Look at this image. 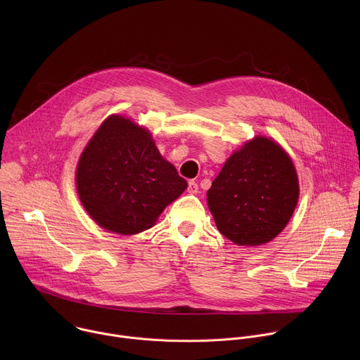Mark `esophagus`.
<instances>
[{
    "label": "esophagus",
    "mask_w": 360,
    "mask_h": 360,
    "mask_svg": "<svg viewBox=\"0 0 360 360\" xmlns=\"http://www.w3.org/2000/svg\"><path fill=\"white\" fill-rule=\"evenodd\" d=\"M198 189H199V188H198V184H196L195 181H189V182H188V192H189V193H196Z\"/></svg>",
    "instance_id": "obj_1"
}]
</instances>
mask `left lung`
I'll return each mask as SVG.
<instances>
[{
  "mask_svg": "<svg viewBox=\"0 0 360 360\" xmlns=\"http://www.w3.org/2000/svg\"><path fill=\"white\" fill-rule=\"evenodd\" d=\"M297 198V175L288 153L256 136L225 162L208 191V207L224 236L256 246L282 232Z\"/></svg>",
  "mask_w": 360,
  "mask_h": 360,
  "instance_id": "obj_1",
  "label": "left lung"
}]
</instances>
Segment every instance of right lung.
<instances>
[{"mask_svg": "<svg viewBox=\"0 0 360 360\" xmlns=\"http://www.w3.org/2000/svg\"><path fill=\"white\" fill-rule=\"evenodd\" d=\"M77 189L99 226L134 235L155 224L186 189V181L161 157L146 129L111 115L82 152Z\"/></svg>", "mask_w": 360, "mask_h": 360, "instance_id": "obj_1", "label": "right lung"}]
</instances>
